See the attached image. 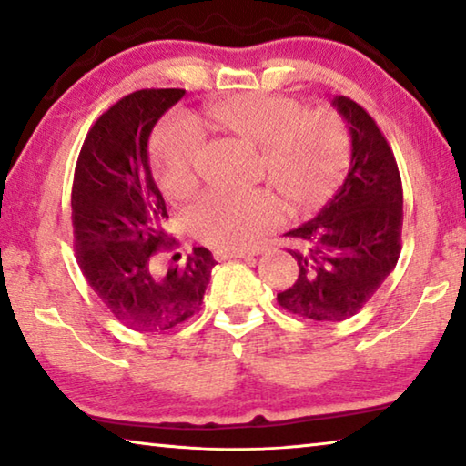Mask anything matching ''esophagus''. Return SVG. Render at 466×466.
<instances>
[{
	"instance_id": "1",
	"label": "esophagus",
	"mask_w": 466,
	"mask_h": 466,
	"mask_svg": "<svg viewBox=\"0 0 466 466\" xmlns=\"http://www.w3.org/2000/svg\"><path fill=\"white\" fill-rule=\"evenodd\" d=\"M218 258H250L255 257V250H238V248H226V250H218L216 252Z\"/></svg>"
}]
</instances>
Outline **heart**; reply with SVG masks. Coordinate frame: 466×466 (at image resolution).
<instances>
[{
    "mask_svg": "<svg viewBox=\"0 0 466 466\" xmlns=\"http://www.w3.org/2000/svg\"><path fill=\"white\" fill-rule=\"evenodd\" d=\"M209 119L261 147L263 168L289 205L312 209L327 201L350 167V133L337 115L306 113L299 102L244 92L216 102ZM154 167L162 191L183 197L195 185L201 133L193 123H164L154 137ZM281 201L267 188L211 191L188 208V226L201 240L238 248L281 219Z\"/></svg>",
    "mask_w": 466,
    "mask_h": 466,
    "instance_id": "obj_1",
    "label": "heart"
}]
</instances>
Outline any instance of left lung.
Masks as SVG:
<instances>
[{
  "label": "left lung",
  "instance_id": "left-lung-1",
  "mask_svg": "<svg viewBox=\"0 0 466 466\" xmlns=\"http://www.w3.org/2000/svg\"><path fill=\"white\" fill-rule=\"evenodd\" d=\"M330 105L350 129V170L317 216L286 232L299 273L278 294L281 309L319 322L364 309L397 265L403 230V185L390 146L356 102L335 96Z\"/></svg>",
  "mask_w": 466,
  "mask_h": 466
}]
</instances>
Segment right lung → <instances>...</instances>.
<instances>
[{"label":"right lung","mask_w":466,"mask_h":466,"mask_svg":"<svg viewBox=\"0 0 466 466\" xmlns=\"http://www.w3.org/2000/svg\"><path fill=\"white\" fill-rule=\"evenodd\" d=\"M185 90H139L94 123L76 164L72 224L77 263L116 320L164 333L201 309L216 258L197 247L164 269L178 242L167 232V203L149 168V136ZM180 258L175 252L172 258Z\"/></svg>","instance_id":"1"}]
</instances>
